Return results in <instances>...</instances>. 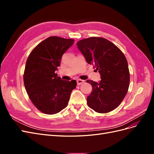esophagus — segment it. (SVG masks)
I'll list each match as a JSON object with an SVG mask.
<instances>
[{"instance_id": "1", "label": "esophagus", "mask_w": 154, "mask_h": 154, "mask_svg": "<svg viewBox=\"0 0 154 154\" xmlns=\"http://www.w3.org/2000/svg\"><path fill=\"white\" fill-rule=\"evenodd\" d=\"M84 82H85L84 80H80V79H79V80H77V85H80L82 84V83H84Z\"/></svg>"}]
</instances>
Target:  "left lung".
I'll list each match as a JSON object with an SVG mask.
<instances>
[{
    "label": "left lung",
    "instance_id": "8db88e82",
    "mask_svg": "<svg viewBox=\"0 0 154 154\" xmlns=\"http://www.w3.org/2000/svg\"><path fill=\"white\" fill-rule=\"evenodd\" d=\"M76 45L87 62L93 65L101 75L99 83L87 80L92 87L87 102L98 113H107L122 103L128 92L130 72L127 60L117 46L101 37H91Z\"/></svg>",
    "mask_w": 154,
    "mask_h": 154
}]
</instances>
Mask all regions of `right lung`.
I'll return each instance as SVG.
<instances>
[{
	"label": "right lung",
	"instance_id": "add662e5",
	"mask_svg": "<svg viewBox=\"0 0 154 154\" xmlns=\"http://www.w3.org/2000/svg\"><path fill=\"white\" fill-rule=\"evenodd\" d=\"M73 39L50 36L32 49L24 73L26 90L32 103L42 112L54 114L66 108L76 81L57 76L63 53L73 45Z\"/></svg>",
	"mask_w": 154,
	"mask_h": 154
}]
</instances>
